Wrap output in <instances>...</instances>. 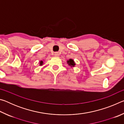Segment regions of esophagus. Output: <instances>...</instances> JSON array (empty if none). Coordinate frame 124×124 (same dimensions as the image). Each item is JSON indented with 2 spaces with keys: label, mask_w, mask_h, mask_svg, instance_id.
I'll use <instances>...</instances> for the list:
<instances>
[{
  "label": "esophagus",
  "mask_w": 124,
  "mask_h": 124,
  "mask_svg": "<svg viewBox=\"0 0 124 124\" xmlns=\"http://www.w3.org/2000/svg\"><path fill=\"white\" fill-rule=\"evenodd\" d=\"M54 56H56V57H58V56H60V54L58 53V52H54Z\"/></svg>",
  "instance_id": "1"
}]
</instances>
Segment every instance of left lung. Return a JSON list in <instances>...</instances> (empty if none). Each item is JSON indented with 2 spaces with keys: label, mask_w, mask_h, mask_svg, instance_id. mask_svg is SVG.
<instances>
[{
  "label": "left lung",
  "mask_w": 124,
  "mask_h": 124,
  "mask_svg": "<svg viewBox=\"0 0 124 124\" xmlns=\"http://www.w3.org/2000/svg\"><path fill=\"white\" fill-rule=\"evenodd\" d=\"M67 63H68L69 66L72 67H74L75 66V63L74 61V60H73V59H70V60H67Z\"/></svg>",
  "instance_id": "1"
}]
</instances>
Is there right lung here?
Returning <instances> with one entry per match:
<instances>
[{
  "instance_id": "add662e5",
  "label": "right lung",
  "mask_w": 124,
  "mask_h": 124,
  "mask_svg": "<svg viewBox=\"0 0 124 124\" xmlns=\"http://www.w3.org/2000/svg\"><path fill=\"white\" fill-rule=\"evenodd\" d=\"M43 64V61H40V66H42Z\"/></svg>"
}]
</instances>
